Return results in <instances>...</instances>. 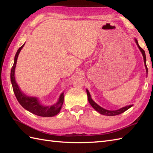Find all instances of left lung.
<instances>
[{"label":"left lung","mask_w":153,"mask_h":153,"mask_svg":"<svg viewBox=\"0 0 153 153\" xmlns=\"http://www.w3.org/2000/svg\"><path fill=\"white\" fill-rule=\"evenodd\" d=\"M135 42L136 43H137V46L139 48V50L141 51V53L143 54V59H144V63L145 65V68H146V70H147V73L148 71V68L147 67V64H146V55H145V51L143 49V48L139 46V44H138V42L137 40L135 39ZM87 98H88V100L90 103V105L92 106L93 108L95 109V110H97V112H99L100 114H101L103 115H106V116H116V115H118L120 114H122L123 112H124L125 111H126L127 110H128L129 108H131V107L133 105H129V106H127L125 107H123V108L118 109V110H106V109H104L102 107H100V106H99L97 105V103H95V102L93 101L92 100L90 94L88 91V90H87Z\"/></svg>","instance_id":"8db88e82"}]
</instances>
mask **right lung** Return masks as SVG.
I'll list each match as a JSON object with an SVG mask.
<instances>
[{"mask_svg": "<svg viewBox=\"0 0 153 153\" xmlns=\"http://www.w3.org/2000/svg\"><path fill=\"white\" fill-rule=\"evenodd\" d=\"M24 44L21 47L18 48V50L15 55L14 62L12 67L11 72H10V79L12 85V88L15 96L17 99L19 103L24 107L25 109H26L28 111L34 114L35 115L43 116V117H52L56 115L58 113H59L60 110L62 108V106L64 102V93L60 95L59 99L57 103L55 104L53 106H44L41 105L39 102V100L35 97H27L23 93L20 89H19L18 84L16 83L14 77V71L17 62L18 56L19 55V52L22 50L23 47L24 46Z\"/></svg>", "mask_w": 153, "mask_h": 153, "instance_id": "right-lung-1", "label": "right lung"}]
</instances>
